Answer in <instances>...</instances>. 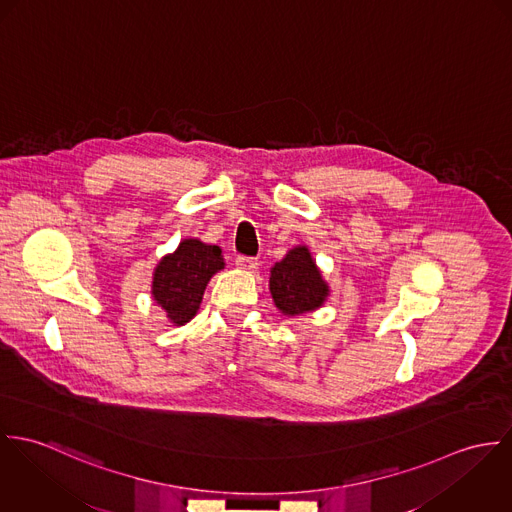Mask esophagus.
<instances>
[{"instance_id":"esophagus-1","label":"esophagus","mask_w":512,"mask_h":512,"mask_svg":"<svg viewBox=\"0 0 512 512\" xmlns=\"http://www.w3.org/2000/svg\"><path fill=\"white\" fill-rule=\"evenodd\" d=\"M235 265H237V269L251 273V271L257 269V259H253V257H243V255H241V257L235 259Z\"/></svg>"}]
</instances>
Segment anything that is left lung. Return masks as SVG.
<instances>
[{
	"label": "left lung",
	"mask_w": 512,
	"mask_h": 512,
	"mask_svg": "<svg viewBox=\"0 0 512 512\" xmlns=\"http://www.w3.org/2000/svg\"><path fill=\"white\" fill-rule=\"evenodd\" d=\"M269 290L279 312L288 318L322 308L330 296V284L324 281L308 245L292 247L271 267Z\"/></svg>",
	"instance_id": "left-lung-1"
}]
</instances>
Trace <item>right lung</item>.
I'll return each instance as SVG.
<instances>
[{
    "label": "right lung",
    "mask_w": 512,
    "mask_h": 512,
    "mask_svg": "<svg viewBox=\"0 0 512 512\" xmlns=\"http://www.w3.org/2000/svg\"><path fill=\"white\" fill-rule=\"evenodd\" d=\"M226 267L222 249L196 237L182 239L153 271L151 296L172 326L188 324L202 304L210 279Z\"/></svg>",
    "instance_id": "1"
}]
</instances>
